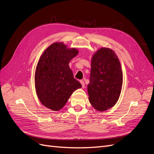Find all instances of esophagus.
<instances>
[{"mask_svg": "<svg viewBox=\"0 0 154 154\" xmlns=\"http://www.w3.org/2000/svg\"><path fill=\"white\" fill-rule=\"evenodd\" d=\"M80 83H81L82 87L84 88V87H85V83H84V82H83V80H80Z\"/></svg>", "mask_w": 154, "mask_h": 154, "instance_id": "34e87169", "label": "esophagus"}]
</instances>
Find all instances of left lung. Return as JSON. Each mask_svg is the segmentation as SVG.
<instances>
[{
	"instance_id": "obj_1",
	"label": "left lung",
	"mask_w": 154,
	"mask_h": 154,
	"mask_svg": "<svg viewBox=\"0 0 154 154\" xmlns=\"http://www.w3.org/2000/svg\"><path fill=\"white\" fill-rule=\"evenodd\" d=\"M89 80L87 91L93 107L100 111L112 107L119 99L123 83L121 64L112 50L101 48L94 54Z\"/></svg>"
}]
</instances>
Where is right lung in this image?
I'll return each mask as SVG.
<instances>
[{"mask_svg": "<svg viewBox=\"0 0 154 154\" xmlns=\"http://www.w3.org/2000/svg\"><path fill=\"white\" fill-rule=\"evenodd\" d=\"M78 52L63 43H54L45 50L37 64L35 87L40 102L58 111L66 105L72 92L82 87L74 78L69 63Z\"/></svg>", "mask_w": 154, "mask_h": 154, "instance_id": "right-lung-1", "label": "right lung"}]
</instances>
